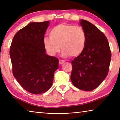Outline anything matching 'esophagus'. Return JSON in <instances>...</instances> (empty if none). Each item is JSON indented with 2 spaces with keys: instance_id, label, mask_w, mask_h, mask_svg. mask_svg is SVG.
Returning a JSON list of instances; mask_svg holds the SVG:
<instances>
[{
  "instance_id": "1",
  "label": "esophagus",
  "mask_w": 120,
  "mask_h": 120,
  "mask_svg": "<svg viewBox=\"0 0 120 120\" xmlns=\"http://www.w3.org/2000/svg\"><path fill=\"white\" fill-rule=\"evenodd\" d=\"M65 60H59V63H60V64H63L64 63H65Z\"/></svg>"
}]
</instances>
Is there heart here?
Segmentation results:
<instances>
[{"label":"heart","mask_w":120,"mask_h":120,"mask_svg":"<svg viewBox=\"0 0 120 120\" xmlns=\"http://www.w3.org/2000/svg\"><path fill=\"white\" fill-rule=\"evenodd\" d=\"M50 38H44V47L48 54L54 56L60 51L65 57H76L82 54L86 44V35L82 27L60 24L50 29Z\"/></svg>","instance_id":"1"}]
</instances>
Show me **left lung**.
<instances>
[{"mask_svg": "<svg viewBox=\"0 0 120 120\" xmlns=\"http://www.w3.org/2000/svg\"><path fill=\"white\" fill-rule=\"evenodd\" d=\"M86 35L85 49L72 61L71 81L75 87L91 91L98 87L108 74L111 52L108 39L95 26L82 19Z\"/></svg>", "mask_w": 120, "mask_h": 120, "instance_id": "left-lung-1", "label": "left lung"}]
</instances>
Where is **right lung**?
<instances>
[{
  "instance_id": "1",
  "label": "right lung",
  "mask_w": 120,
  "mask_h": 120,
  "mask_svg": "<svg viewBox=\"0 0 120 120\" xmlns=\"http://www.w3.org/2000/svg\"><path fill=\"white\" fill-rule=\"evenodd\" d=\"M48 21L30 22L17 32L10 47L12 74L27 92L42 94L51 87L58 60L46 54L43 41Z\"/></svg>"
}]
</instances>
